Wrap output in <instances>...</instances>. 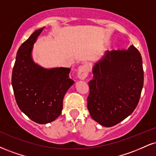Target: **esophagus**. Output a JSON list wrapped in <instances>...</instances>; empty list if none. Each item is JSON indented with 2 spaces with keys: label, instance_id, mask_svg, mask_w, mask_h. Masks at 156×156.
I'll return each mask as SVG.
<instances>
[{
  "label": "esophagus",
  "instance_id": "obj_1",
  "mask_svg": "<svg viewBox=\"0 0 156 156\" xmlns=\"http://www.w3.org/2000/svg\"><path fill=\"white\" fill-rule=\"evenodd\" d=\"M89 72V67L87 65H83L78 68V78L80 80L86 79Z\"/></svg>",
  "mask_w": 156,
  "mask_h": 156
}]
</instances>
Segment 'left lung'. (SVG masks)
<instances>
[{"label": "left lung", "instance_id": "obj_1", "mask_svg": "<svg viewBox=\"0 0 156 156\" xmlns=\"http://www.w3.org/2000/svg\"><path fill=\"white\" fill-rule=\"evenodd\" d=\"M87 108L91 117L111 127L132 113L144 83L141 54L133 45L127 50L107 51L92 69Z\"/></svg>", "mask_w": 156, "mask_h": 156}]
</instances>
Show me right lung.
<instances>
[{
    "label": "right lung",
    "instance_id": "add662e5",
    "mask_svg": "<svg viewBox=\"0 0 156 156\" xmlns=\"http://www.w3.org/2000/svg\"><path fill=\"white\" fill-rule=\"evenodd\" d=\"M44 28L35 30L19 48L12 76L18 107L40 124L54 121L61 115L64 96L74 83L69 76L70 68L46 69L33 62V44Z\"/></svg>",
    "mask_w": 156,
    "mask_h": 156
}]
</instances>
